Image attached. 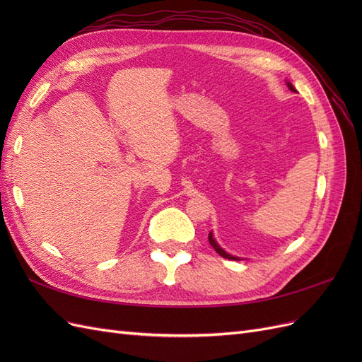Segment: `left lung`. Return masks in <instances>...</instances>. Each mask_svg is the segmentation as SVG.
Returning a JSON list of instances; mask_svg holds the SVG:
<instances>
[{
  "mask_svg": "<svg viewBox=\"0 0 362 362\" xmlns=\"http://www.w3.org/2000/svg\"><path fill=\"white\" fill-rule=\"evenodd\" d=\"M287 86H288V89H290L291 92H296V89H294V87H293V84H291V83H288V81H287ZM208 242H210V245L214 247V250H216L217 254L221 255V257H223V258H228V259H234V261H240V259H242V258H240V257H235V255L228 254L226 250H223L221 246H218V243L216 242V238H214L213 233L208 234Z\"/></svg>",
  "mask_w": 362,
  "mask_h": 362,
  "instance_id": "8db88e82",
  "label": "left lung"
}]
</instances>
